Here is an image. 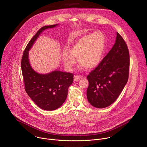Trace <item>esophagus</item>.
<instances>
[{"instance_id": "esophagus-1", "label": "esophagus", "mask_w": 147, "mask_h": 147, "mask_svg": "<svg viewBox=\"0 0 147 147\" xmlns=\"http://www.w3.org/2000/svg\"><path fill=\"white\" fill-rule=\"evenodd\" d=\"M82 76L80 75V74H77V75H76L74 76V82H78L79 81L80 79H82Z\"/></svg>"}]
</instances>
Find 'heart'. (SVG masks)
<instances>
[{
	"mask_svg": "<svg viewBox=\"0 0 147 147\" xmlns=\"http://www.w3.org/2000/svg\"><path fill=\"white\" fill-rule=\"evenodd\" d=\"M105 47L103 34L95 32L92 34L84 35L69 47L68 51L64 50L62 58L65 67L71 70L77 58L80 67H87L89 69L96 67L100 63Z\"/></svg>",
	"mask_w": 147,
	"mask_h": 147,
	"instance_id": "b5f03b06",
	"label": "heart"
}]
</instances>
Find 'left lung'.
I'll list each match as a JSON object with an SVG mask.
<instances>
[{
  "mask_svg": "<svg viewBox=\"0 0 147 147\" xmlns=\"http://www.w3.org/2000/svg\"><path fill=\"white\" fill-rule=\"evenodd\" d=\"M114 45L96 68L87 76L88 101L97 108H105L118 98L129 77V54L118 33Z\"/></svg>",
  "mask_w": 147,
  "mask_h": 147,
  "instance_id": "obj_1",
  "label": "left lung"
}]
</instances>
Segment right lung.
<instances>
[{
    "label": "right lung",
    "instance_id": "add662e5",
    "mask_svg": "<svg viewBox=\"0 0 147 147\" xmlns=\"http://www.w3.org/2000/svg\"><path fill=\"white\" fill-rule=\"evenodd\" d=\"M57 25H47L39 29L26 45L21 60L25 91L38 107L45 111L55 110L64 103L68 87L73 83L74 75L58 70L45 74L36 73L29 64L28 51L43 31Z\"/></svg>",
    "mask_w": 147,
    "mask_h": 147
}]
</instances>
